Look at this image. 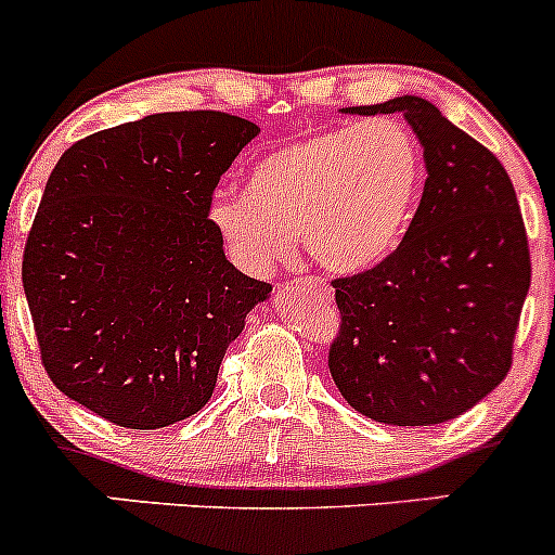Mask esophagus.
<instances>
[{
	"label": "esophagus",
	"mask_w": 555,
	"mask_h": 555,
	"mask_svg": "<svg viewBox=\"0 0 555 555\" xmlns=\"http://www.w3.org/2000/svg\"><path fill=\"white\" fill-rule=\"evenodd\" d=\"M301 285L310 291H315V294L323 296V299H331V288L320 278H301Z\"/></svg>",
	"instance_id": "esophagus-1"
}]
</instances>
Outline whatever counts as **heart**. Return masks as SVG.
Returning <instances> with one entry per match:
<instances>
[{"label": "heart", "instance_id": "heart-1", "mask_svg": "<svg viewBox=\"0 0 555 555\" xmlns=\"http://www.w3.org/2000/svg\"><path fill=\"white\" fill-rule=\"evenodd\" d=\"M422 170L420 141L398 119L312 130L261 157L245 194H219L210 221L256 272L283 264L294 235L325 270L358 272L403 237Z\"/></svg>", "mask_w": 555, "mask_h": 555}]
</instances>
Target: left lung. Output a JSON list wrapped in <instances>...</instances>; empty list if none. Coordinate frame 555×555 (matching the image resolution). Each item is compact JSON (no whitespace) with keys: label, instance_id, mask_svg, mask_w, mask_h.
<instances>
[{"label":"left lung","instance_id":"left-lung-1","mask_svg":"<svg viewBox=\"0 0 555 555\" xmlns=\"http://www.w3.org/2000/svg\"><path fill=\"white\" fill-rule=\"evenodd\" d=\"M345 112H401L425 150L427 179L401 245L371 270L334 280L341 323L331 376L374 422L456 420L513 363L532 283L516 190L487 146L420 95Z\"/></svg>","mask_w":555,"mask_h":555}]
</instances>
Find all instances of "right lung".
<instances>
[{
  "instance_id": "obj_1",
  "label": "right lung",
  "mask_w": 555,
  "mask_h": 555,
  "mask_svg": "<svg viewBox=\"0 0 555 555\" xmlns=\"http://www.w3.org/2000/svg\"><path fill=\"white\" fill-rule=\"evenodd\" d=\"M254 122L163 112L61 154L23 250L39 356L72 401L157 430L210 401L224 352L272 285L224 256L210 203Z\"/></svg>"
}]
</instances>
